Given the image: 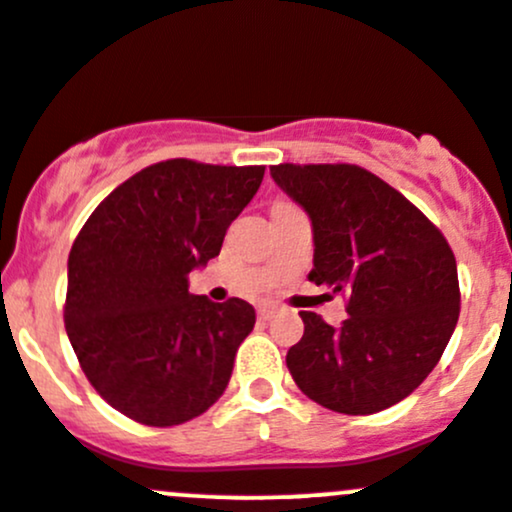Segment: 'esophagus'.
<instances>
[{"mask_svg":"<svg viewBox=\"0 0 512 512\" xmlns=\"http://www.w3.org/2000/svg\"><path fill=\"white\" fill-rule=\"evenodd\" d=\"M274 314H277V306L274 304H262L260 309H257V316H260L262 321H270Z\"/></svg>","mask_w":512,"mask_h":512,"instance_id":"1","label":"esophagus"}]
</instances>
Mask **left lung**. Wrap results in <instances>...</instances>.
Returning a JSON list of instances; mask_svg holds the SVG:
<instances>
[{"label":"left lung","mask_w":512,"mask_h":512,"mask_svg":"<svg viewBox=\"0 0 512 512\" xmlns=\"http://www.w3.org/2000/svg\"><path fill=\"white\" fill-rule=\"evenodd\" d=\"M277 181L314 225L309 282L346 297L348 319L328 326L299 311L304 336L287 353L309 400L341 414L397 405L439 363L459 321V274L432 220L355 164H277Z\"/></svg>","instance_id":"1"}]
</instances>
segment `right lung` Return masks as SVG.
<instances>
[{
	"instance_id": "right-lung-1",
	"label": "right lung",
	"mask_w": 512,
	"mask_h": 512,
	"mask_svg": "<svg viewBox=\"0 0 512 512\" xmlns=\"http://www.w3.org/2000/svg\"><path fill=\"white\" fill-rule=\"evenodd\" d=\"M265 166L166 159L129 176L90 213L68 255L66 333L95 392L147 427L198 417L228 387L255 309L188 292L220 252Z\"/></svg>"
}]
</instances>
